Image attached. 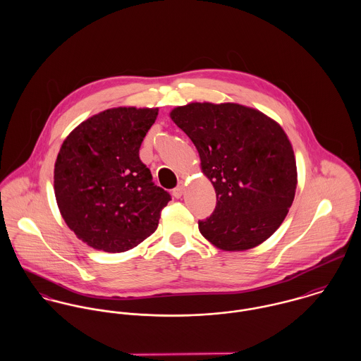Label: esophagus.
<instances>
[{
  "instance_id": "esophagus-1",
  "label": "esophagus",
  "mask_w": 361,
  "mask_h": 361,
  "mask_svg": "<svg viewBox=\"0 0 361 361\" xmlns=\"http://www.w3.org/2000/svg\"><path fill=\"white\" fill-rule=\"evenodd\" d=\"M183 192H185V185H183V183H179V185H178V186L173 189L172 195H173L176 199H179V197H182Z\"/></svg>"
}]
</instances>
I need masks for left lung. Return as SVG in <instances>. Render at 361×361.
<instances>
[{"mask_svg": "<svg viewBox=\"0 0 361 361\" xmlns=\"http://www.w3.org/2000/svg\"><path fill=\"white\" fill-rule=\"evenodd\" d=\"M169 115L196 146L216 193L215 209L199 221L200 233L225 252L267 240L283 222L298 185L295 153L279 123L233 103H190Z\"/></svg>", "mask_w": 361, "mask_h": 361, "instance_id": "1", "label": "left lung"}]
</instances>
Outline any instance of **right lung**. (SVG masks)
<instances>
[{"mask_svg": "<svg viewBox=\"0 0 361 361\" xmlns=\"http://www.w3.org/2000/svg\"><path fill=\"white\" fill-rule=\"evenodd\" d=\"M158 108L118 106L75 128L54 168L56 204L90 247L122 253L154 233L168 192L155 186L139 150Z\"/></svg>", "mask_w": 361, "mask_h": 361, "instance_id": "1", "label": "right lung"}]
</instances>
